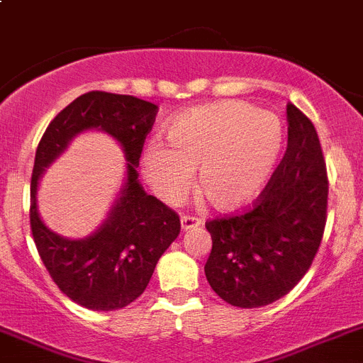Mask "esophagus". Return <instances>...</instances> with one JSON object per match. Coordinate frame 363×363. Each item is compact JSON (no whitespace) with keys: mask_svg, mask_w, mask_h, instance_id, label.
I'll use <instances>...</instances> for the list:
<instances>
[{"mask_svg":"<svg viewBox=\"0 0 363 363\" xmlns=\"http://www.w3.org/2000/svg\"><path fill=\"white\" fill-rule=\"evenodd\" d=\"M201 226V220L195 217H188V215H184V217L181 218V230L182 231H189V230H195V228Z\"/></svg>","mask_w":363,"mask_h":363,"instance_id":"esophagus-1","label":"esophagus"}]
</instances>
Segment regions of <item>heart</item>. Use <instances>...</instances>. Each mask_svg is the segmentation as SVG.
I'll return each mask as SVG.
<instances>
[{"instance_id":"b5f03b06","label":"heart","mask_w":363,"mask_h":363,"mask_svg":"<svg viewBox=\"0 0 363 363\" xmlns=\"http://www.w3.org/2000/svg\"><path fill=\"white\" fill-rule=\"evenodd\" d=\"M164 146L148 145L141 172L161 201L174 204L189 186L218 211H237L269 181L284 143L282 121L244 101L184 110L166 125Z\"/></svg>"}]
</instances>
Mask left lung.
<instances>
[{
    "label": "left lung",
    "instance_id": "obj_1",
    "mask_svg": "<svg viewBox=\"0 0 363 363\" xmlns=\"http://www.w3.org/2000/svg\"><path fill=\"white\" fill-rule=\"evenodd\" d=\"M328 191L315 126L287 104V150L253 210L206 224L213 242L204 266L211 289L244 309L262 308L291 291L318 251Z\"/></svg>",
    "mask_w": 363,
    "mask_h": 363
}]
</instances>
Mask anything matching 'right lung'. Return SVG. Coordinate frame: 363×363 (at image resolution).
I'll list each match as a JSON object with an SVG mask.
<instances>
[{
	"instance_id": "right-lung-1",
	"label": "right lung",
	"mask_w": 363,
	"mask_h": 363,
	"mask_svg": "<svg viewBox=\"0 0 363 363\" xmlns=\"http://www.w3.org/2000/svg\"><path fill=\"white\" fill-rule=\"evenodd\" d=\"M157 106L133 96L88 92L61 110L35 150L30 182V228L38 253L61 291L92 311H116L141 296L161 255L177 238L175 211L139 182V157ZM108 133L125 153V182L104 224L83 239L52 232L37 210L38 179L77 135Z\"/></svg>"
}]
</instances>
